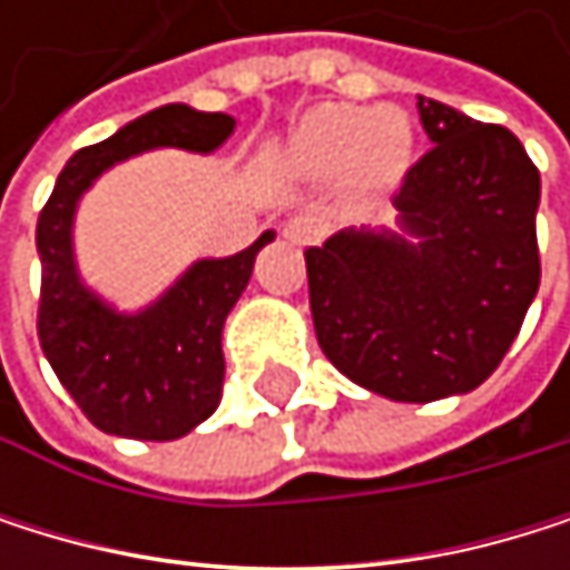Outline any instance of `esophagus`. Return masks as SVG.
Returning <instances> with one entry per match:
<instances>
[{
	"label": "esophagus",
	"mask_w": 570,
	"mask_h": 570,
	"mask_svg": "<svg viewBox=\"0 0 570 570\" xmlns=\"http://www.w3.org/2000/svg\"><path fill=\"white\" fill-rule=\"evenodd\" d=\"M283 235H287L294 246H317V243H321V235H324V228H321V222L311 218V215H294L287 225H283Z\"/></svg>",
	"instance_id": "obj_1"
}]
</instances>
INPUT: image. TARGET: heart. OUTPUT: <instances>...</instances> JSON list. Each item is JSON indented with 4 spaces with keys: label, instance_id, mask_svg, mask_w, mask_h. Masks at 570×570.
I'll return each instance as SVG.
<instances>
[{
    "label": "heart",
    "instance_id": "b5f03b06",
    "mask_svg": "<svg viewBox=\"0 0 570 570\" xmlns=\"http://www.w3.org/2000/svg\"><path fill=\"white\" fill-rule=\"evenodd\" d=\"M283 160L307 180L345 174L355 194L376 198V194L393 190L410 170L413 129L393 105H317L294 129Z\"/></svg>",
    "mask_w": 570,
    "mask_h": 570
}]
</instances>
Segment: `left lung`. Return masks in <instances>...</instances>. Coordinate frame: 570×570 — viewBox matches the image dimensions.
<instances>
[{
	"label": "left lung",
	"mask_w": 570,
	"mask_h": 570,
	"mask_svg": "<svg viewBox=\"0 0 570 570\" xmlns=\"http://www.w3.org/2000/svg\"><path fill=\"white\" fill-rule=\"evenodd\" d=\"M428 139L396 228H342L304 253L321 352L368 393L431 403L482 386L540 287V174L523 142L417 98Z\"/></svg>",
	"instance_id": "1"
}]
</instances>
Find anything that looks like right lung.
Listing matches in <instances>:
<instances>
[{
  "mask_svg": "<svg viewBox=\"0 0 570 570\" xmlns=\"http://www.w3.org/2000/svg\"><path fill=\"white\" fill-rule=\"evenodd\" d=\"M235 132L225 112L160 105L116 136L78 149L60 170L37 222L40 314L37 332L57 380L85 417L116 438L177 441L208 421L222 400V327L276 232L225 259L190 263L149 307L119 311L78 273L75 215L85 190L116 164L149 149L215 153Z\"/></svg>",
  "mask_w": 570,
  "mask_h": 570,
  "instance_id": "1",
  "label": "right lung"
}]
</instances>
